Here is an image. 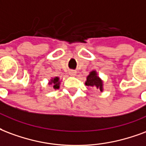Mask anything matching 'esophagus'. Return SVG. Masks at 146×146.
I'll list each match as a JSON object with an SVG mask.
<instances>
[{
    "label": "esophagus",
    "mask_w": 146,
    "mask_h": 146,
    "mask_svg": "<svg viewBox=\"0 0 146 146\" xmlns=\"http://www.w3.org/2000/svg\"><path fill=\"white\" fill-rule=\"evenodd\" d=\"M76 71H70V76H75L76 75Z\"/></svg>",
    "instance_id": "1"
}]
</instances>
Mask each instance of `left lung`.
I'll list each match as a JSON object with an SVG mask.
<instances>
[{
	"mask_svg": "<svg viewBox=\"0 0 146 146\" xmlns=\"http://www.w3.org/2000/svg\"><path fill=\"white\" fill-rule=\"evenodd\" d=\"M85 85L88 87H94L98 89L101 92L103 91V80L98 76L96 70H92L87 77V81L85 82Z\"/></svg>",
	"mask_w": 146,
	"mask_h": 146,
	"instance_id": "left-lung-1",
	"label": "left lung"
}]
</instances>
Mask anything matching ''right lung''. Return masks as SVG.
<instances>
[{
  "label": "right lung",
  "mask_w": 146,
  "mask_h": 146,
  "mask_svg": "<svg viewBox=\"0 0 146 146\" xmlns=\"http://www.w3.org/2000/svg\"><path fill=\"white\" fill-rule=\"evenodd\" d=\"M60 83H61V80H59V78L58 76L56 77H52L51 78V80L48 81V84L49 85H52L53 86L54 89H59V86H60Z\"/></svg>",
  "instance_id": "obj_1"
}]
</instances>
